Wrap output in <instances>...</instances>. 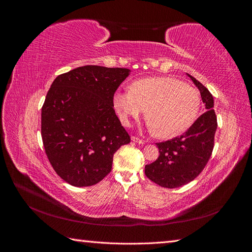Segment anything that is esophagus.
Instances as JSON below:
<instances>
[{
    "label": "esophagus",
    "instance_id": "34e87169",
    "mask_svg": "<svg viewBox=\"0 0 252 252\" xmlns=\"http://www.w3.org/2000/svg\"><path fill=\"white\" fill-rule=\"evenodd\" d=\"M131 140H132L133 142H135V143H139V144H144V143H145L144 140L138 138V136H135V135H132V136H131Z\"/></svg>",
    "mask_w": 252,
    "mask_h": 252
}]
</instances>
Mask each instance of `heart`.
<instances>
[{
  "label": "heart",
  "mask_w": 252,
  "mask_h": 252,
  "mask_svg": "<svg viewBox=\"0 0 252 252\" xmlns=\"http://www.w3.org/2000/svg\"><path fill=\"white\" fill-rule=\"evenodd\" d=\"M113 105L125 124L147 109L149 128L159 138L169 139L194 123L201 108V96L196 88L178 79L156 77L135 81L130 89L117 93Z\"/></svg>",
  "instance_id": "1"
}]
</instances>
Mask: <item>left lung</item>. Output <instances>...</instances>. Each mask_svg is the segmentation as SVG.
I'll return each instance as SVG.
<instances>
[{"label":"left lung","instance_id":"1","mask_svg":"<svg viewBox=\"0 0 252 252\" xmlns=\"http://www.w3.org/2000/svg\"><path fill=\"white\" fill-rule=\"evenodd\" d=\"M189 77L200 90L206 111L184 134L156 143L159 156L154 163L145 166V174L164 188L181 187L194 180L207 165L215 146L218 121L213 96L202 83Z\"/></svg>","mask_w":252,"mask_h":252}]
</instances>
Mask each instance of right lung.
<instances>
[{
	"mask_svg": "<svg viewBox=\"0 0 252 252\" xmlns=\"http://www.w3.org/2000/svg\"><path fill=\"white\" fill-rule=\"evenodd\" d=\"M127 68L87 65L58 75L42 106L41 134L52 168L68 184L93 186L112 168L113 155L130 143L113 109Z\"/></svg>",
	"mask_w": 252,
	"mask_h": 252,
	"instance_id": "add662e5",
	"label": "right lung"
}]
</instances>
